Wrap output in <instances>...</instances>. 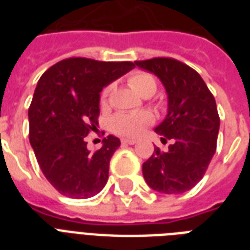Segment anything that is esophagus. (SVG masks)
Wrapping results in <instances>:
<instances>
[{
    "label": "esophagus",
    "mask_w": 250,
    "mask_h": 250,
    "mask_svg": "<svg viewBox=\"0 0 250 250\" xmlns=\"http://www.w3.org/2000/svg\"><path fill=\"white\" fill-rule=\"evenodd\" d=\"M122 143L127 145H133L136 144V140L135 139H122Z\"/></svg>",
    "instance_id": "34e87169"
}]
</instances>
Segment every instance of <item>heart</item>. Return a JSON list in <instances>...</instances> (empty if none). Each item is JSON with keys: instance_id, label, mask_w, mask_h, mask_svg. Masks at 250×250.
Returning <instances> with one entry per match:
<instances>
[{"instance_id": "1", "label": "heart", "mask_w": 250, "mask_h": 250, "mask_svg": "<svg viewBox=\"0 0 250 250\" xmlns=\"http://www.w3.org/2000/svg\"><path fill=\"white\" fill-rule=\"evenodd\" d=\"M129 85L143 97H150L156 93V78L145 71H136L129 76ZM113 85H106L101 93V106L105 109L109 105V97ZM154 118L148 111L139 113H118L110 121V129L117 135L125 137H136L143 133L146 125H152Z\"/></svg>"}]
</instances>
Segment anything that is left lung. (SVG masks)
I'll return each instance as SVG.
<instances>
[{"instance_id":"left-lung-1","label":"left lung","mask_w":250,"mask_h":250,"mask_svg":"<svg viewBox=\"0 0 250 250\" xmlns=\"http://www.w3.org/2000/svg\"><path fill=\"white\" fill-rule=\"evenodd\" d=\"M135 64L162 82L168 100L166 118L154 131L171 144L167 152L156 146L143 164L145 182L160 193L187 192L201 180L217 150L221 121L215 98L200 74L180 61L160 57Z\"/></svg>"}]
</instances>
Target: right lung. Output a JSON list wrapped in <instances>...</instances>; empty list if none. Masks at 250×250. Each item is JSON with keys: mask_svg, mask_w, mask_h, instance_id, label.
<instances>
[{"mask_svg": "<svg viewBox=\"0 0 250 250\" xmlns=\"http://www.w3.org/2000/svg\"><path fill=\"white\" fill-rule=\"evenodd\" d=\"M135 67L72 57L53 64L37 83L28 109L29 143L48 182L61 194L89 198L109 178V164L121 140L109 135L96 152L85 137L98 125L100 93Z\"/></svg>", "mask_w": 250, "mask_h": 250, "instance_id": "right-lung-1", "label": "right lung"}]
</instances>
